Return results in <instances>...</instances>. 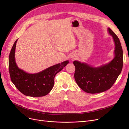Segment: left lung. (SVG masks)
I'll use <instances>...</instances> for the list:
<instances>
[{
	"instance_id": "1",
	"label": "left lung",
	"mask_w": 129,
	"mask_h": 129,
	"mask_svg": "<svg viewBox=\"0 0 129 129\" xmlns=\"http://www.w3.org/2000/svg\"><path fill=\"white\" fill-rule=\"evenodd\" d=\"M109 34L115 42V57L109 63L99 67H93L85 63L74 61L75 81L83 91L90 93L104 92L114 84L122 72L123 64V53L119 38L110 28Z\"/></svg>"
}]
</instances>
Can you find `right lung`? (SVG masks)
<instances>
[{
    "mask_svg": "<svg viewBox=\"0 0 129 129\" xmlns=\"http://www.w3.org/2000/svg\"><path fill=\"white\" fill-rule=\"evenodd\" d=\"M18 39L10 53L9 72L11 81L23 94L31 97L44 96L52 90L54 85V77L69 63L65 61L36 74H29L19 69L15 60V50Z\"/></svg>",
    "mask_w": 129,
    "mask_h": 129,
    "instance_id": "add662e5",
    "label": "right lung"
}]
</instances>
